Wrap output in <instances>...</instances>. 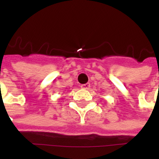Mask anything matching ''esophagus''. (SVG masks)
I'll return each mask as SVG.
<instances>
[{"label": "esophagus", "mask_w": 159, "mask_h": 159, "mask_svg": "<svg viewBox=\"0 0 159 159\" xmlns=\"http://www.w3.org/2000/svg\"><path fill=\"white\" fill-rule=\"evenodd\" d=\"M89 87H90V84L89 83H85L84 85H81V88L83 89H89Z\"/></svg>", "instance_id": "34e87169"}]
</instances>
